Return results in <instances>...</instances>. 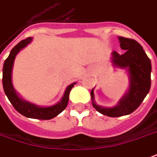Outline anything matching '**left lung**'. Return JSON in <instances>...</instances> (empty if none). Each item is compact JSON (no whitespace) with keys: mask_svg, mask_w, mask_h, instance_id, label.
<instances>
[{"mask_svg":"<svg viewBox=\"0 0 157 157\" xmlns=\"http://www.w3.org/2000/svg\"><path fill=\"white\" fill-rule=\"evenodd\" d=\"M121 48L125 52L119 54L112 52V63L115 66L127 67L130 74V88L126 94L121 99L119 105L113 108H104L97 105L94 100V90L91 99L94 108L104 115L120 117L131 114L139 107L151 88V63L143 48L136 40L119 36Z\"/></svg>","mask_w":157,"mask_h":157,"instance_id":"left-lung-1","label":"left lung"}]
</instances>
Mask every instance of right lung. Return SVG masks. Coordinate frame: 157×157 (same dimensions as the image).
<instances>
[{
  "instance_id": "1",
  "label": "right lung",
  "mask_w": 157,
  "mask_h": 157,
  "mask_svg": "<svg viewBox=\"0 0 157 157\" xmlns=\"http://www.w3.org/2000/svg\"><path fill=\"white\" fill-rule=\"evenodd\" d=\"M32 39H33L32 37H27L26 39L21 41L17 45H16L11 49L8 58L4 62L3 76H2L3 89L5 91L6 95L7 96L8 99L10 100L11 105H13L15 109L19 112L21 115H24L26 117L32 118V119L51 120L59 115L62 111H63L65 108L67 107L68 99H69V93L75 83L68 85L64 93V95L60 102L50 107H39L21 99L13 89L12 83H11V71H12L16 55L17 54L21 49H22L28 43H30L32 42Z\"/></svg>"
}]
</instances>
